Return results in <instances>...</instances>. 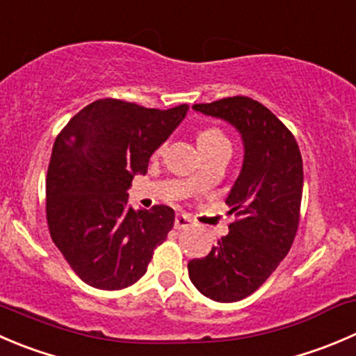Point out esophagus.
<instances>
[{
  "label": "esophagus",
  "instance_id": "34e87169",
  "mask_svg": "<svg viewBox=\"0 0 356 356\" xmlns=\"http://www.w3.org/2000/svg\"><path fill=\"white\" fill-rule=\"evenodd\" d=\"M174 226L175 229H184V227L191 226V219H189L188 216H184V213H177V216H175Z\"/></svg>",
  "mask_w": 356,
  "mask_h": 356
}]
</instances>
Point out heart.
<instances>
[{
	"label": "heart",
	"instance_id": "heart-1",
	"mask_svg": "<svg viewBox=\"0 0 356 356\" xmlns=\"http://www.w3.org/2000/svg\"><path fill=\"white\" fill-rule=\"evenodd\" d=\"M198 146L200 149L202 147H209V146H217V144H229V140H227V137L224 136L222 132H220L219 129H203L200 130L198 134ZM161 151V147L158 149V153ZM198 184V179H193L191 181V186H196Z\"/></svg>",
	"mask_w": 356,
	"mask_h": 356
}]
</instances>
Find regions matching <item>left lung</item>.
I'll return each mask as SVG.
<instances>
[{
	"label": "left lung",
	"mask_w": 356,
	"mask_h": 356,
	"mask_svg": "<svg viewBox=\"0 0 356 356\" xmlns=\"http://www.w3.org/2000/svg\"><path fill=\"white\" fill-rule=\"evenodd\" d=\"M193 109L227 122L243 143L240 175L226 198L238 219L209 255L188 262L205 298L234 302L257 291L291 250L305 181L301 151L287 127L254 99L238 95Z\"/></svg>",
	"instance_id": "left-lung-1"
}]
</instances>
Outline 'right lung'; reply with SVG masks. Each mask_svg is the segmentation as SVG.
I'll return each instance as SVG.
<instances>
[{"mask_svg": "<svg viewBox=\"0 0 356 356\" xmlns=\"http://www.w3.org/2000/svg\"><path fill=\"white\" fill-rule=\"evenodd\" d=\"M188 109L101 99L72 116L55 139L47 174L48 227L85 284L102 291L136 284L174 227L170 207L134 210L127 191Z\"/></svg>", "mask_w": 356, "mask_h": 356, "instance_id": "obj_1", "label": "right lung"}]
</instances>
